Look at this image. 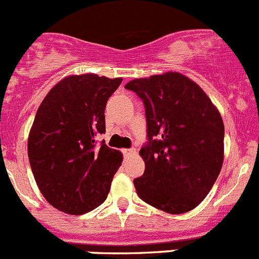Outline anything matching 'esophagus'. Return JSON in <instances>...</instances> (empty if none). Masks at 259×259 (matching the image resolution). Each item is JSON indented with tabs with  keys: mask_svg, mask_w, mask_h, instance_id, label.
Segmentation results:
<instances>
[{
	"mask_svg": "<svg viewBox=\"0 0 259 259\" xmlns=\"http://www.w3.org/2000/svg\"><path fill=\"white\" fill-rule=\"evenodd\" d=\"M122 153H124L125 157H127V156H132L135 153V148H129V150H124L122 151Z\"/></svg>",
	"mask_w": 259,
	"mask_h": 259,
	"instance_id": "34e87169",
	"label": "esophagus"
}]
</instances>
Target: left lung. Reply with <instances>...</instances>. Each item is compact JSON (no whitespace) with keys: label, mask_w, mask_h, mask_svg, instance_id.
I'll return each instance as SVG.
<instances>
[{"label":"left lung","mask_w":259,"mask_h":259,"mask_svg":"<svg viewBox=\"0 0 259 259\" xmlns=\"http://www.w3.org/2000/svg\"><path fill=\"white\" fill-rule=\"evenodd\" d=\"M143 101L146 169L134 179L138 196L170 214L192 210L206 197L223 164L225 126L197 83L177 72L125 85Z\"/></svg>","instance_id":"left-lung-1"}]
</instances>
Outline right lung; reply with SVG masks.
I'll return each instance as SVG.
<instances>
[{
    "label": "right lung",
    "mask_w": 259,
    "mask_h": 259,
    "mask_svg": "<svg viewBox=\"0 0 259 259\" xmlns=\"http://www.w3.org/2000/svg\"><path fill=\"white\" fill-rule=\"evenodd\" d=\"M121 81L94 73L68 76L37 109L28 157L39 191L58 210L80 215L107 199L122 155L95 138L106 133L104 109Z\"/></svg>",
    "instance_id": "obj_1"
}]
</instances>
